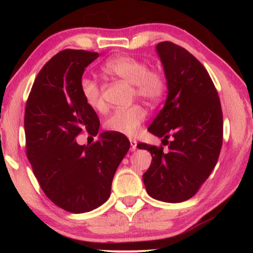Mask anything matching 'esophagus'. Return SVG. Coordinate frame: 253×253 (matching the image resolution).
<instances>
[{
  "label": "esophagus",
  "mask_w": 253,
  "mask_h": 253,
  "mask_svg": "<svg viewBox=\"0 0 253 253\" xmlns=\"http://www.w3.org/2000/svg\"><path fill=\"white\" fill-rule=\"evenodd\" d=\"M136 149H137V141L135 139H130V151L131 152L136 151Z\"/></svg>",
  "instance_id": "esophagus-1"
}]
</instances>
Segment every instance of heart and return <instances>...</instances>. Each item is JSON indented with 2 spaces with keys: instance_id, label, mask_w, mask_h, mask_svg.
<instances>
[{
  "instance_id": "1",
  "label": "heart",
  "mask_w": 253,
  "mask_h": 253,
  "mask_svg": "<svg viewBox=\"0 0 253 253\" xmlns=\"http://www.w3.org/2000/svg\"><path fill=\"white\" fill-rule=\"evenodd\" d=\"M102 71L110 77H114L132 84L133 94L151 103L162 98L165 92V77L160 71L149 69L148 64L138 58L120 55L107 61ZM80 91L84 99L93 110H102L104 101L101 89L94 80L83 78L80 82ZM146 110L140 105H132L127 109H117L107 118L105 127L121 135L135 136L146 120Z\"/></svg>"
}]
</instances>
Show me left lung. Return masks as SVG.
I'll return each instance as SVG.
<instances>
[{
    "label": "left lung",
    "instance_id": "left-lung-1",
    "mask_svg": "<svg viewBox=\"0 0 253 253\" xmlns=\"http://www.w3.org/2000/svg\"><path fill=\"white\" fill-rule=\"evenodd\" d=\"M155 50L164 69L168 96L148 130L163 138L169 149L164 152L163 147L147 143L137 147L152 155L142 176L148 195L179 203L195 196L215 168L223 142V113L212 79L195 56L169 41Z\"/></svg>",
    "mask_w": 253,
    "mask_h": 253
}]
</instances>
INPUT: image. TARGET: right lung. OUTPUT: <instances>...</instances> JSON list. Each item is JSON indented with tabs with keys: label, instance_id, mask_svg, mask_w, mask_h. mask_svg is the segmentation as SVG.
I'll use <instances>...</instances> for the list:
<instances>
[{
	"label": "right lung",
	"instance_id": "1",
	"mask_svg": "<svg viewBox=\"0 0 253 253\" xmlns=\"http://www.w3.org/2000/svg\"><path fill=\"white\" fill-rule=\"evenodd\" d=\"M99 53L64 50L38 74L25 111L27 157L45 196L72 213H84L111 195L115 171L130 147L123 136L101 132L99 140L80 146L83 130L96 136L100 121L84 99V68Z\"/></svg>",
	"mask_w": 253,
	"mask_h": 253
}]
</instances>
